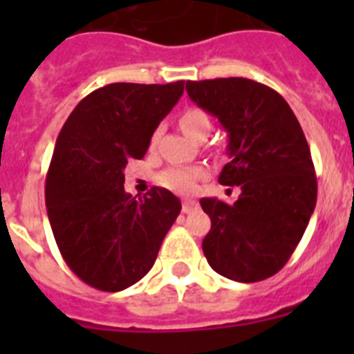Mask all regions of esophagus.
Segmentation results:
<instances>
[{"mask_svg":"<svg viewBox=\"0 0 354 354\" xmlns=\"http://www.w3.org/2000/svg\"><path fill=\"white\" fill-rule=\"evenodd\" d=\"M196 207H198V202H196V200H183V212H192L195 211Z\"/></svg>","mask_w":354,"mask_h":354,"instance_id":"34e87169","label":"esophagus"}]
</instances>
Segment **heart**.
<instances>
[{"label":"heart","mask_w":354,"mask_h":354,"mask_svg":"<svg viewBox=\"0 0 354 354\" xmlns=\"http://www.w3.org/2000/svg\"><path fill=\"white\" fill-rule=\"evenodd\" d=\"M180 129L189 136L196 138L200 133L209 131L207 113L200 108H186L179 117ZM204 175V170L200 168H186V167H171L159 175V183L167 186L168 189H174L177 193H189L195 189L196 180Z\"/></svg>","instance_id":"b5f03b06"}]
</instances>
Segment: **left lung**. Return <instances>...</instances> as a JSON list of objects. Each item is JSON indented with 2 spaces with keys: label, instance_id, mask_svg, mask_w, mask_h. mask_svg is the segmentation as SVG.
I'll list each match as a JSON object with an SVG mask.
<instances>
[{
  "label": "left lung",
  "instance_id": "left-lung-1",
  "mask_svg": "<svg viewBox=\"0 0 354 354\" xmlns=\"http://www.w3.org/2000/svg\"><path fill=\"white\" fill-rule=\"evenodd\" d=\"M186 92L228 133L230 161L218 180L241 187L234 205L200 200L211 218L204 255L221 277L261 282L286 266L315 209L317 179L305 134L286 99L257 81H187Z\"/></svg>",
  "mask_w": 354,
  "mask_h": 354
}]
</instances>
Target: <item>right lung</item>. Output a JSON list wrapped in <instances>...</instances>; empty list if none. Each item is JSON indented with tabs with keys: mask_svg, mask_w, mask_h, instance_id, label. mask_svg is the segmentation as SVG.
<instances>
[{
	"mask_svg": "<svg viewBox=\"0 0 354 354\" xmlns=\"http://www.w3.org/2000/svg\"><path fill=\"white\" fill-rule=\"evenodd\" d=\"M184 92L111 83L86 95L62 127L46 179V207L62 257L84 283L118 292L142 280L180 212L165 187L124 192L127 159H142L159 122Z\"/></svg>",
	"mask_w": 354,
	"mask_h": 354,
	"instance_id": "1",
	"label": "right lung"
}]
</instances>
